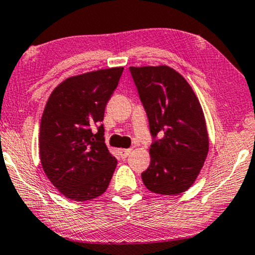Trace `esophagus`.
Returning a JSON list of instances; mask_svg holds the SVG:
<instances>
[{
	"instance_id": "obj_1",
	"label": "esophagus",
	"mask_w": 255,
	"mask_h": 255,
	"mask_svg": "<svg viewBox=\"0 0 255 255\" xmlns=\"http://www.w3.org/2000/svg\"><path fill=\"white\" fill-rule=\"evenodd\" d=\"M130 151H131L130 148H122V149L119 150V153H120V156L122 159H126V157L129 155Z\"/></svg>"
}]
</instances>
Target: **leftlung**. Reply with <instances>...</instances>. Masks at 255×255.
I'll return each mask as SVG.
<instances>
[{
  "label": "left lung",
  "instance_id": "8db88e82",
  "mask_svg": "<svg viewBox=\"0 0 255 255\" xmlns=\"http://www.w3.org/2000/svg\"><path fill=\"white\" fill-rule=\"evenodd\" d=\"M129 70L154 138L150 165L141 174L142 181L156 194L178 195L194 183L208 154L201 105L185 77L168 66L129 67Z\"/></svg>",
  "mask_w": 255,
  "mask_h": 255
}]
</instances>
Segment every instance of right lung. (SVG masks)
I'll return each instance as SVG.
<instances>
[{
	"instance_id": "right-lung-1",
	"label": "right lung",
	"mask_w": 255,
	"mask_h": 255,
	"mask_svg": "<svg viewBox=\"0 0 255 255\" xmlns=\"http://www.w3.org/2000/svg\"><path fill=\"white\" fill-rule=\"evenodd\" d=\"M124 68L100 69L68 77L48 99L40 126L41 165L61 194L86 201L104 194L118 161L105 143L104 120L108 100Z\"/></svg>"
}]
</instances>
